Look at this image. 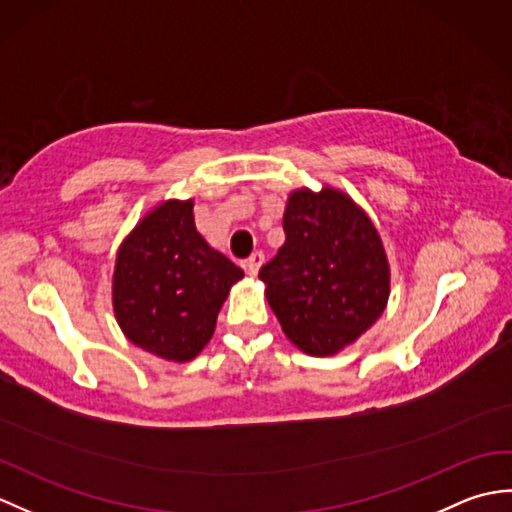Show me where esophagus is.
Wrapping results in <instances>:
<instances>
[{
	"label": "esophagus",
	"instance_id": "1",
	"mask_svg": "<svg viewBox=\"0 0 512 512\" xmlns=\"http://www.w3.org/2000/svg\"><path fill=\"white\" fill-rule=\"evenodd\" d=\"M262 264H264V253H262V250H255V253L246 259L248 275L255 277L259 273V268H262Z\"/></svg>",
	"mask_w": 512,
	"mask_h": 512
}]
</instances>
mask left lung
<instances>
[{
    "label": "left lung",
    "mask_w": 512,
    "mask_h": 512,
    "mask_svg": "<svg viewBox=\"0 0 512 512\" xmlns=\"http://www.w3.org/2000/svg\"><path fill=\"white\" fill-rule=\"evenodd\" d=\"M286 242L259 270L281 330L299 350L330 356L372 328L389 299V264L372 220L345 193H290Z\"/></svg>",
    "instance_id": "obj_1"
}]
</instances>
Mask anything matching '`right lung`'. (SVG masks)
<instances>
[{"mask_svg": "<svg viewBox=\"0 0 512 512\" xmlns=\"http://www.w3.org/2000/svg\"><path fill=\"white\" fill-rule=\"evenodd\" d=\"M244 270L217 253L193 222V200L149 211L118 248L112 301L134 345L191 361L209 343L228 290Z\"/></svg>", "mask_w": 512, "mask_h": 512, "instance_id": "add662e5", "label": "right lung"}]
</instances>
